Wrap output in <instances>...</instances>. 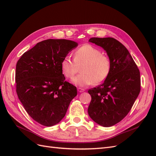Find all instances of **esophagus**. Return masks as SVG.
Here are the masks:
<instances>
[{
    "instance_id": "obj_1",
    "label": "esophagus",
    "mask_w": 156,
    "mask_h": 156,
    "mask_svg": "<svg viewBox=\"0 0 156 156\" xmlns=\"http://www.w3.org/2000/svg\"><path fill=\"white\" fill-rule=\"evenodd\" d=\"M77 90L79 92H83L84 91V89L82 88H77Z\"/></svg>"
}]
</instances>
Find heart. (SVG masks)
Masks as SVG:
<instances>
[{
  "label": "heart",
  "mask_w": 156,
  "mask_h": 156,
  "mask_svg": "<svg viewBox=\"0 0 156 156\" xmlns=\"http://www.w3.org/2000/svg\"><path fill=\"white\" fill-rule=\"evenodd\" d=\"M81 66V73L72 79L73 83L79 87L99 84L105 81L112 68L109 57L89 44L83 45L75 51L73 60L69 56H66L61 61V70L67 79L72 78Z\"/></svg>",
  "instance_id": "heart-1"
}]
</instances>
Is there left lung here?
<instances>
[{
	"instance_id": "left-lung-1",
	"label": "left lung",
	"mask_w": 156,
	"mask_h": 156,
	"mask_svg": "<svg viewBox=\"0 0 156 156\" xmlns=\"http://www.w3.org/2000/svg\"><path fill=\"white\" fill-rule=\"evenodd\" d=\"M89 42L104 49L112 68L109 76L97 87L89 89L88 115L99 125L110 127L128 114L140 91V72L128 50L113 37H92Z\"/></svg>"
}]
</instances>
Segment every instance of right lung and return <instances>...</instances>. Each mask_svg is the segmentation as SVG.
<instances>
[{
    "mask_svg": "<svg viewBox=\"0 0 156 156\" xmlns=\"http://www.w3.org/2000/svg\"><path fill=\"white\" fill-rule=\"evenodd\" d=\"M77 43L49 39L37 43L17 61L16 92L27 112L44 126L62 120L77 96V88L65 81L61 61Z\"/></svg>",
    "mask_w": 156,
    "mask_h": 156,
    "instance_id": "obj_1",
    "label": "right lung"
}]
</instances>
